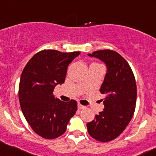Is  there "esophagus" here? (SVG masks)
I'll return each instance as SVG.
<instances>
[{"mask_svg":"<svg viewBox=\"0 0 156 156\" xmlns=\"http://www.w3.org/2000/svg\"><path fill=\"white\" fill-rule=\"evenodd\" d=\"M78 109H80V110H83V109L86 108V107L82 105H80V104H78Z\"/></svg>","mask_w":156,"mask_h":156,"instance_id":"obj_1","label":"esophagus"}]
</instances>
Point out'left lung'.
<instances>
[{
	"instance_id": "1",
	"label": "left lung",
	"mask_w": 156,
	"mask_h": 156,
	"mask_svg": "<svg viewBox=\"0 0 156 156\" xmlns=\"http://www.w3.org/2000/svg\"><path fill=\"white\" fill-rule=\"evenodd\" d=\"M88 55L98 58L108 69L99 90L105 96V108L86 124L88 132L97 141H111L123 132L134 115L136 80L129 63L115 51L99 50Z\"/></svg>"
}]
</instances>
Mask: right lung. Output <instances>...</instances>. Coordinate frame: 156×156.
Wrapping results in <instances>:
<instances>
[{
    "instance_id": "obj_1",
    "label": "right lung",
    "mask_w": 156,
    "mask_h": 156,
    "mask_svg": "<svg viewBox=\"0 0 156 156\" xmlns=\"http://www.w3.org/2000/svg\"><path fill=\"white\" fill-rule=\"evenodd\" d=\"M80 54L41 51L22 71L19 86L20 106L26 121L41 137L51 140L62 135L76 114V101L62 102L54 97L53 91L57 84L65 82L67 67Z\"/></svg>"
}]
</instances>
